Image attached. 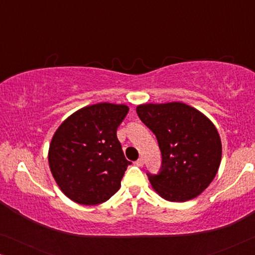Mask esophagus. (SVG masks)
<instances>
[{
    "label": "esophagus",
    "mask_w": 255,
    "mask_h": 255,
    "mask_svg": "<svg viewBox=\"0 0 255 255\" xmlns=\"http://www.w3.org/2000/svg\"><path fill=\"white\" fill-rule=\"evenodd\" d=\"M144 163H145V161H144V159H142V158H139L137 161H135V165L139 166V167L144 166Z\"/></svg>",
    "instance_id": "esophagus-1"
}]
</instances>
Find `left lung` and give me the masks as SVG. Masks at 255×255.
I'll use <instances>...</instances> for the list:
<instances>
[{
	"label": "left lung",
	"mask_w": 255,
	"mask_h": 255,
	"mask_svg": "<svg viewBox=\"0 0 255 255\" xmlns=\"http://www.w3.org/2000/svg\"><path fill=\"white\" fill-rule=\"evenodd\" d=\"M135 110L155 134L162 155L161 172L147 174L153 189L169 202H186L203 193L222 160V141L214 123L182 102L146 103Z\"/></svg>",
	"instance_id": "8db88e82"
}]
</instances>
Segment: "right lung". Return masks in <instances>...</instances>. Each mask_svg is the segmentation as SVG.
Returning a JSON list of instances; mask_svg holds the SVG:
<instances>
[{
  "instance_id": "1",
  "label": "right lung",
  "mask_w": 255,
  "mask_h": 255,
  "mask_svg": "<svg viewBox=\"0 0 255 255\" xmlns=\"http://www.w3.org/2000/svg\"><path fill=\"white\" fill-rule=\"evenodd\" d=\"M128 113L125 104H93L72 114L54 132L48 165L69 200L97 205L120 189L131 162L125 159L116 132Z\"/></svg>"
}]
</instances>
